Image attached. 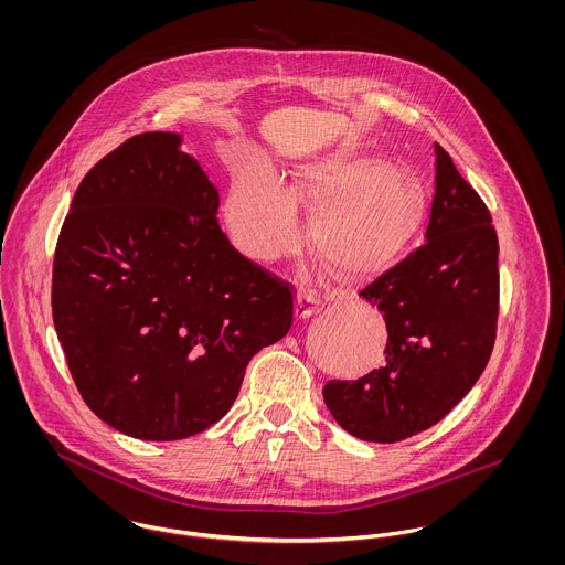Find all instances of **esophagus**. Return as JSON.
Listing matches in <instances>:
<instances>
[{
  "instance_id": "1",
  "label": "esophagus",
  "mask_w": 565,
  "mask_h": 565,
  "mask_svg": "<svg viewBox=\"0 0 565 565\" xmlns=\"http://www.w3.org/2000/svg\"><path fill=\"white\" fill-rule=\"evenodd\" d=\"M316 307H318V300L311 294H298L294 302L296 320H309L316 313Z\"/></svg>"
}]
</instances>
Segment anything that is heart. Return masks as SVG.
Here are the masks:
<instances>
[{"label": "heart", "instance_id": "heart-1", "mask_svg": "<svg viewBox=\"0 0 565 565\" xmlns=\"http://www.w3.org/2000/svg\"><path fill=\"white\" fill-rule=\"evenodd\" d=\"M296 209L311 211L309 247L343 285L387 274L428 217L424 182L406 167L352 148L296 162L287 180L252 162L233 178L224 202L233 243L254 260H271L298 243Z\"/></svg>", "mask_w": 565, "mask_h": 565}]
</instances>
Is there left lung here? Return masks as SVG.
<instances>
[{"label":"left lung","mask_w":565,"mask_h":565,"mask_svg":"<svg viewBox=\"0 0 565 565\" xmlns=\"http://www.w3.org/2000/svg\"><path fill=\"white\" fill-rule=\"evenodd\" d=\"M426 243L361 298L387 323L385 363L356 381H328L323 403L363 441L394 444L430 428L481 379L498 322V237L479 193L435 146Z\"/></svg>","instance_id":"left-lung-1"}]
</instances>
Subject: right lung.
<instances>
[{"label": "right lung", "mask_w": 565, "mask_h": 565, "mask_svg": "<svg viewBox=\"0 0 565 565\" xmlns=\"http://www.w3.org/2000/svg\"><path fill=\"white\" fill-rule=\"evenodd\" d=\"M182 135L143 132L81 182L54 256L52 316L84 403L146 441L202 433L249 359L294 322L285 282L239 254Z\"/></svg>", "instance_id": "1"}]
</instances>
